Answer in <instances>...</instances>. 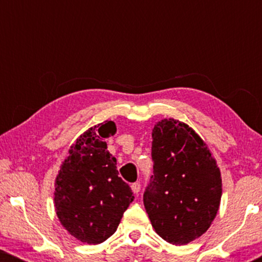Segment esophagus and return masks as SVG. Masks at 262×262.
Here are the masks:
<instances>
[{"label": "esophagus", "instance_id": "34e87169", "mask_svg": "<svg viewBox=\"0 0 262 262\" xmlns=\"http://www.w3.org/2000/svg\"><path fill=\"white\" fill-rule=\"evenodd\" d=\"M131 188L132 191H134V193L138 194L139 191H141V184H139V182H134V184L131 185Z\"/></svg>", "mask_w": 262, "mask_h": 262}]
</instances>
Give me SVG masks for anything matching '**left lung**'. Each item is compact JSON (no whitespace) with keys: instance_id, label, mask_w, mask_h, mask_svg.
I'll use <instances>...</instances> for the list:
<instances>
[{"instance_id":"1","label":"left lung","mask_w":262,"mask_h":262,"mask_svg":"<svg viewBox=\"0 0 262 262\" xmlns=\"http://www.w3.org/2000/svg\"><path fill=\"white\" fill-rule=\"evenodd\" d=\"M154 171L143 194L152 228L164 241L187 245L216 217L222 179L216 160L188 125L163 119L154 126Z\"/></svg>"}]
</instances>
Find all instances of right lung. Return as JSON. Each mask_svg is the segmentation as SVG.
<instances>
[{
	"label": "right lung",
	"mask_w": 262,
	"mask_h": 262,
	"mask_svg": "<svg viewBox=\"0 0 262 262\" xmlns=\"http://www.w3.org/2000/svg\"><path fill=\"white\" fill-rule=\"evenodd\" d=\"M116 130V124L107 121L81 135L56 178L57 216L70 235L88 245L111 237L135 198L107 150L105 139Z\"/></svg>",
	"instance_id": "right-lung-1"
}]
</instances>
